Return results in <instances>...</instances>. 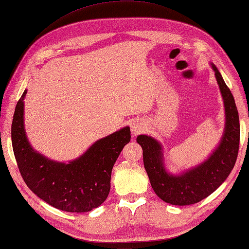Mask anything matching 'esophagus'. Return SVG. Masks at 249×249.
I'll return each instance as SVG.
<instances>
[{
	"mask_svg": "<svg viewBox=\"0 0 249 249\" xmlns=\"http://www.w3.org/2000/svg\"><path fill=\"white\" fill-rule=\"evenodd\" d=\"M130 128H131L132 134L136 136V135L140 134V132L143 131L144 126H143L142 123L138 122V121H134V122H131V124H130Z\"/></svg>",
	"mask_w": 249,
	"mask_h": 249,
	"instance_id": "obj_1",
	"label": "esophagus"
}]
</instances>
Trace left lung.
I'll use <instances>...</instances> for the list:
<instances>
[{
	"instance_id": "1",
	"label": "left lung",
	"mask_w": 249,
	"mask_h": 249,
	"mask_svg": "<svg viewBox=\"0 0 249 249\" xmlns=\"http://www.w3.org/2000/svg\"><path fill=\"white\" fill-rule=\"evenodd\" d=\"M223 98L225 125L221 140L208 157L198 164L177 174L165 164L164 149L157 139L139 135L137 142L143 149V162L152 188L167 204L188 206L208 197L226 180L238 157L240 120L232 93L225 84L217 68L210 62Z\"/></svg>"
}]
</instances>
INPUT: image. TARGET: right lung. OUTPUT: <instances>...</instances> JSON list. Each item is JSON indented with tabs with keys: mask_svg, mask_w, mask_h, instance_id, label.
<instances>
[{
	"mask_svg": "<svg viewBox=\"0 0 249 249\" xmlns=\"http://www.w3.org/2000/svg\"><path fill=\"white\" fill-rule=\"evenodd\" d=\"M25 89L17 103L11 142L21 175L39 198L66 212H88L101 206L110 191L112 167L130 141L129 126L98 139L68 162L50 159L28 141L24 126Z\"/></svg>",
	"mask_w": 249,
	"mask_h": 249,
	"instance_id": "right-lung-1",
	"label": "right lung"
}]
</instances>
